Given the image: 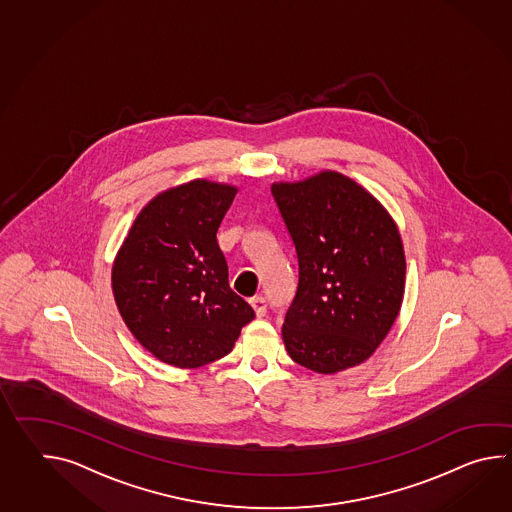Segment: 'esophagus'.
Instances as JSON below:
<instances>
[{
	"instance_id": "obj_1",
	"label": "esophagus",
	"mask_w": 512,
	"mask_h": 512,
	"mask_svg": "<svg viewBox=\"0 0 512 512\" xmlns=\"http://www.w3.org/2000/svg\"><path fill=\"white\" fill-rule=\"evenodd\" d=\"M250 303L253 310H255V314H257L259 318H262V316L266 314V308H268V305H266V299H264V297H251Z\"/></svg>"
}]
</instances>
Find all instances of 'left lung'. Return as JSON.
Returning a JSON list of instances; mask_svg holds the SVG:
<instances>
[{"label": "left lung", "mask_w": 512, "mask_h": 512, "mask_svg": "<svg viewBox=\"0 0 512 512\" xmlns=\"http://www.w3.org/2000/svg\"><path fill=\"white\" fill-rule=\"evenodd\" d=\"M272 194L299 262L296 297L284 318L286 351L319 375L362 364L404 299L406 257L395 220L341 172L273 183Z\"/></svg>", "instance_id": "left-lung-1"}]
</instances>
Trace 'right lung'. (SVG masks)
I'll return each mask as SVG.
<instances>
[{
	"label": "right lung",
	"mask_w": 512,
	"mask_h": 512,
	"mask_svg": "<svg viewBox=\"0 0 512 512\" xmlns=\"http://www.w3.org/2000/svg\"><path fill=\"white\" fill-rule=\"evenodd\" d=\"M237 187L198 178L148 202L115 255L126 327L163 364L196 369L231 353L253 308L228 281L216 231Z\"/></svg>",
	"instance_id": "right-lung-1"
}]
</instances>
